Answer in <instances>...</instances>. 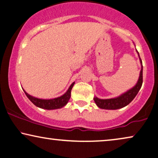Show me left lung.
<instances>
[{
	"label": "left lung",
	"instance_id": "1",
	"mask_svg": "<svg viewBox=\"0 0 158 158\" xmlns=\"http://www.w3.org/2000/svg\"><path fill=\"white\" fill-rule=\"evenodd\" d=\"M139 55V53H138ZM139 60H140L141 64H142V69L140 71V74H139V77L138 79V81L136 85H135L132 89H131L127 92L124 93V94H122L117 98L113 99H101L97 98V97H94V100L95 103L99 108L104 109V110H117V109L123 108L130 103L132 102L137 93L140 89L142 84H143V64H142V60L139 56Z\"/></svg>",
	"mask_w": 158,
	"mask_h": 158
}]
</instances>
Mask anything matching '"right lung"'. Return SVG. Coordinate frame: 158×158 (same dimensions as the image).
Returning a JSON list of instances; mask_svg holds the SVG:
<instances>
[{"mask_svg":"<svg viewBox=\"0 0 158 158\" xmlns=\"http://www.w3.org/2000/svg\"><path fill=\"white\" fill-rule=\"evenodd\" d=\"M74 82H73L72 85L69 88L67 92L64 95L52 99H41L35 98V97L31 96V95L27 94L25 92V90L23 91L28 98L30 99V101L33 104H35V106H38V107L45 109V110H55V109H59L63 107L64 106H65L67 104V102L69 100L71 97V91H72V89L73 86H74Z\"/></svg>","mask_w":158,"mask_h":158,"instance_id":"obj_1","label":"right lung"}]
</instances>
